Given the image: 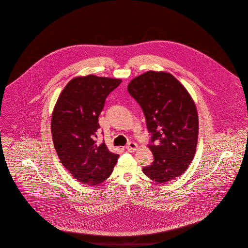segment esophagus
I'll use <instances>...</instances> for the list:
<instances>
[{
    "label": "esophagus",
    "mask_w": 248,
    "mask_h": 248,
    "mask_svg": "<svg viewBox=\"0 0 248 248\" xmlns=\"http://www.w3.org/2000/svg\"><path fill=\"white\" fill-rule=\"evenodd\" d=\"M137 148H138V145H137V143H135V142H129V143L126 145V147H125V149H126L128 152H135V151L137 150Z\"/></svg>",
    "instance_id": "obj_1"
}]
</instances>
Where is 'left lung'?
<instances>
[{"instance_id": "8db88e82", "label": "left lung", "mask_w": 248, "mask_h": 248, "mask_svg": "<svg viewBox=\"0 0 248 248\" xmlns=\"http://www.w3.org/2000/svg\"><path fill=\"white\" fill-rule=\"evenodd\" d=\"M127 90L141 107L151 134L154 163L143 173L158 183L182 175L192 161L198 140L196 107L186 88L170 73L147 71Z\"/></svg>"}]
</instances>
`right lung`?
I'll use <instances>...</instances> for the list:
<instances>
[{
	"mask_svg": "<svg viewBox=\"0 0 248 248\" xmlns=\"http://www.w3.org/2000/svg\"><path fill=\"white\" fill-rule=\"evenodd\" d=\"M122 83L87 75L72 79L55 106L51 130L61 164L79 182L90 186L105 181L113 171L118 154L96 142L98 116L107 96Z\"/></svg>",
	"mask_w": 248,
	"mask_h": 248,
	"instance_id": "obj_1",
	"label": "right lung"
}]
</instances>
